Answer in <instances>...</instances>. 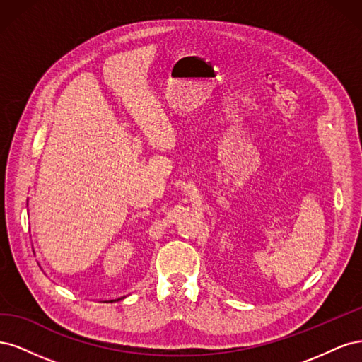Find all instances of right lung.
Listing matches in <instances>:
<instances>
[{
    "label": "right lung",
    "instance_id": "obj_1",
    "mask_svg": "<svg viewBox=\"0 0 362 362\" xmlns=\"http://www.w3.org/2000/svg\"><path fill=\"white\" fill-rule=\"evenodd\" d=\"M120 299H124V298H119V299H115V300H120ZM110 302H113V300H110Z\"/></svg>",
    "mask_w": 362,
    "mask_h": 362
}]
</instances>
